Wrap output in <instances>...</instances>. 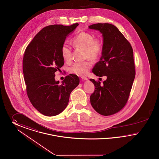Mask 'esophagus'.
I'll use <instances>...</instances> for the list:
<instances>
[{
	"label": "esophagus",
	"instance_id": "esophagus-1",
	"mask_svg": "<svg viewBox=\"0 0 159 159\" xmlns=\"http://www.w3.org/2000/svg\"><path fill=\"white\" fill-rule=\"evenodd\" d=\"M81 78H82V80H84V81H88L89 80V79L87 78H86V77H81Z\"/></svg>",
	"mask_w": 159,
	"mask_h": 159
}]
</instances>
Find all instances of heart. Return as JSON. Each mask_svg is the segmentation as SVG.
<instances>
[{
	"mask_svg": "<svg viewBox=\"0 0 159 159\" xmlns=\"http://www.w3.org/2000/svg\"><path fill=\"white\" fill-rule=\"evenodd\" d=\"M72 45L76 48L84 50L85 59L96 60L100 57L103 47V41L100 38H94V36L89 32H82L76 34L72 40ZM63 59L66 62H70L72 60V49L66 44H64L61 48ZM92 66V61L87 60L81 62H76L70 68L72 74L79 76L86 75Z\"/></svg>",
	"mask_w": 159,
	"mask_h": 159,
	"instance_id": "b5f03b06",
	"label": "heart"
}]
</instances>
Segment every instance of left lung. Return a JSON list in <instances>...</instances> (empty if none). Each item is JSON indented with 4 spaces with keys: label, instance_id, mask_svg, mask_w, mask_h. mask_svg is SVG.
<instances>
[{
    "label": "left lung",
    "instance_id": "left-lung-1",
    "mask_svg": "<svg viewBox=\"0 0 159 159\" xmlns=\"http://www.w3.org/2000/svg\"><path fill=\"white\" fill-rule=\"evenodd\" d=\"M89 27L99 30L103 38L100 61L92 71L96 76L107 77L103 84L90 80L94 85L90 103L101 115H113L125 107L130 95L135 77L134 51L130 42L115 25L98 23Z\"/></svg>",
    "mask_w": 159,
    "mask_h": 159
}]
</instances>
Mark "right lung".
<instances>
[{"instance_id":"obj_1","label":"right lung","mask_w":159,"mask_h":159,"mask_svg":"<svg viewBox=\"0 0 159 159\" xmlns=\"http://www.w3.org/2000/svg\"><path fill=\"white\" fill-rule=\"evenodd\" d=\"M79 25H54L43 27L25 49L23 68L26 92L31 103L43 115L52 117L66 108L70 94L80 83L70 74L59 83L55 72L64 65L61 48L67 35Z\"/></svg>"}]
</instances>
